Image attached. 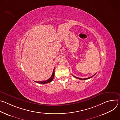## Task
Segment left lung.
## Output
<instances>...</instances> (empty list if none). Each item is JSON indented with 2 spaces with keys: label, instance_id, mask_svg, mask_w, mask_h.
<instances>
[{
  "label": "left lung",
  "instance_id": "1",
  "mask_svg": "<svg viewBox=\"0 0 120 120\" xmlns=\"http://www.w3.org/2000/svg\"><path fill=\"white\" fill-rule=\"evenodd\" d=\"M95 74H94V75H93V76H92L91 77H88V78H83V79H82V78H78V77H76V76H74L75 77V78H78V79H80V80H86V79H90V78H92V77H93L94 75H95Z\"/></svg>",
  "mask_w": 120,
  "mask_h": 120
}]
</instances>
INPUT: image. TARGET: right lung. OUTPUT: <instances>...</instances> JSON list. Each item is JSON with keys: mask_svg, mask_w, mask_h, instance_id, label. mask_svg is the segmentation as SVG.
Listing matches in <instances>:
<instances>
[{"mask_svg": "<svg viewBox=\"0 0 120 120\" xmlns=\"http://www.w3.org/2000/svg\"><path fill=\"white\" fill-rule=\"evenodd\" d=\"M55 68L53 70V74H52V75H51V77L48 79V80H46V81H38V82H36L35 81V82H37V83H42V84H45V83H49L50 82H51V81H52V80H53L54 79V75H55Z\"/></svg>", "mask_w": 120, "mask_h": 120, "instance_id": "obj_1", "label": "right lung"}]
</instances>
